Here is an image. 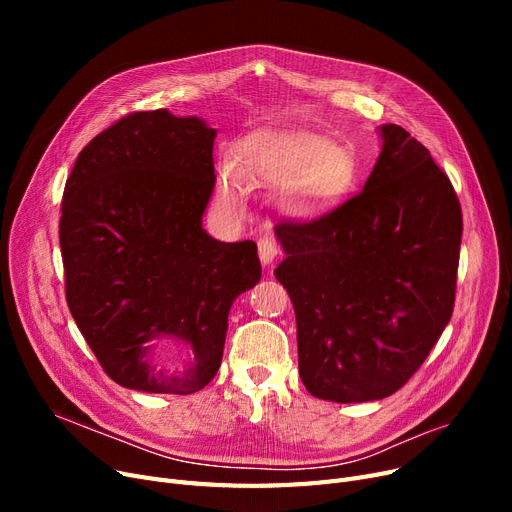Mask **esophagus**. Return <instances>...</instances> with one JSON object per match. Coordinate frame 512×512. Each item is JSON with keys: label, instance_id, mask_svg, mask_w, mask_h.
I'll return each instance as SVG.
<instances>
[{"label": "esophagus", "instance_id": "esophagus-1", "mask_svg": "<svg viewBox=\"0 0 512 512\" xmlns=\"http://www.w3.org/2000/svg\"><path fill=\"white\" fill-rule=\"evenodd\" d=\"M257 247H259V259H261V263H263V265H272V263H274V259L278 257V247H276V242H274L272 238L263 236V238H259Z\"/></svg>", "mask_w": 512, "mask_h": 512}]
</instances>
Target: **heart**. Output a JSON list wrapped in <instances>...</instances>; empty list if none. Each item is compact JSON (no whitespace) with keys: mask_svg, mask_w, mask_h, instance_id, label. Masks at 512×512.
Listing matches in <instances>:
<instances>
[{"mask_svg":"<svg viewBox=\"0 0 512 512\" xmlns=\"http://www.w3.org/2000/svg\"><path fill=\"white\" fill-rule=\"evenodd\" d=\"M353 178V166L340 149L307 132H255L236 147L232 174L218 180V205L228 215L247 211L241 184L284 186L282 199L297 215H315L332 203Z\"/></svg>","mask_w":512,"mask_h":512,"instance_id":"b5f03b06","label":"heart"}]
</instances>
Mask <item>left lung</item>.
I'll return each instance as SVG.
<instances>
[{"label":"left lung","mask_w":512,"mask_h":512,"mask_svg":"<svg viewBox=\"0 0 512 512\" xmlns=\"http://www.w3.org/2000/svg\"><path fill=\"white\" fill-rule=\"evenodd\" d=\"M363 191L311 222H280L276 280L297 315L309 394L367 402L409 382L448 326L463 213L448 176L396 124Z\"/></svg>","instance_id":"1"}]
</instances>
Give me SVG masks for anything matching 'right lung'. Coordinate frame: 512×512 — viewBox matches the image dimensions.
I'll return each mask as SVG.
<instances>
[{"instance_id": "1", "label": "right lung", "mask_w": 512, "mask_h": 512, "mask_svg": "<svg viewBox=\"0 0 512 512\" xmlns=\"http://www.w3.org/2000/svg\"><path fill=\"white\" fill-rule=\"evenodd\" d=\"M215 134L195 116L128 114L80 151L66 180V301L97 361L124 388H205L222 363L234 299L261 278L253 240L220 242L203 230ZM161 339L189 353L180 374L152 363Z\"/></svg>"}]
</instances>
